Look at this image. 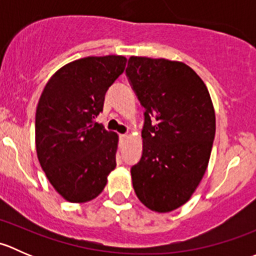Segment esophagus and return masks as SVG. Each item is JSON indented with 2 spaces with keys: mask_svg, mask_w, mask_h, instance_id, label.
<instances>
[{
  "mask_svg": "<svg viewBox=\"0 0 256 256\" xmlns=\"http://www.w3.org/2000/svg\"><path fill=\"white\" fill-rule=\"evenodd\" d=\"M120 138L121 140H125V138H128V135H126V134H122V135H120Z\"/></svg>",
  "mask_w": 256,
  "mask_h": 256,
  "instance_id": "obj_1",
  "label": "esophagus"
}]
</instances>
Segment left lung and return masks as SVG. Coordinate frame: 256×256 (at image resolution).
<instances>
[{
    "label": "left lung",
    "mask_w": 256,
    "mask_h": 256,
    "mask_svg": "<svg viewBox=\"0 0 256 256\" xmlns=\"http://www.w3.org/2000/svg\"><path fill=\"white\" fill-rule=\"evenodd\" d=\"M126 76L144 109L142 156L131 167L134 190L151 210H174L207 170L216 135L210 95L182 62L130 56Z\"/></svg>",
    "instance_id": "obj_1"
}]
</instances>
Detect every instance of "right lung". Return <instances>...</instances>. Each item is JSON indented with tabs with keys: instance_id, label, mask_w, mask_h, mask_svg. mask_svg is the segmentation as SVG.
<instances>
[{
	"instance_id": "1",
	"label": "right lung",
	"mask_w": 256,
	"mask_h": 256,
	"mask_svg": "<svg viewBox=\"0 0 256 256\" xmlns=\"http://www.w3.org/2000/svg\"><path fill=\"white\" fill-rule=\"evenodd\" d=\"M122 56H86L62 66L46 85L36 112V148L54 190L84 203L104 190L116 167L118 136L94 118L124 73Z\"/></svg>"
}]
</instances>
